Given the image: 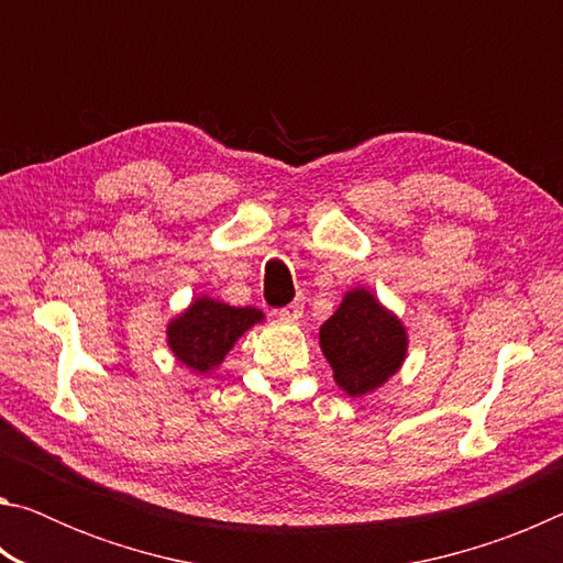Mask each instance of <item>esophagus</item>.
Masks as SVG:
<instances>
[{
    "mask_svg": "<svg viewBox=\"0 0 563 563\" xmlns=\"http://www.w3.org/2000/svg\"><path fill=\"white\" fill-rule=\"evenodd\" d=\"M278 318L285 322H298L302 318V302H290L288 308L278 310Z\"/></svg>",
    "mask_w": 563,
    "mask_h": 563,
    "instance_id": "esophagus-1",
    "label": "esophagus"
}]
</instances>
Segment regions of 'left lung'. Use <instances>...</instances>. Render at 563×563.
<instances>
[{
  "label": "left lung",
  "instance_id": "left-lung-1",
  "mask_svg": "<svg viewBox=\"0 0 563 563\" xmlns=\"http://www.w3.org/2000/svg\"><path fill=\"white\" fill-rule=\"evenodd\" d=\"M407 345L402 320L365 288L342 295L340 308L320 328V350L347 397L375 393L399 373Z\"/></svg>",
  "mask_w": 563,
  "mask_h": 563
}]
</instances>
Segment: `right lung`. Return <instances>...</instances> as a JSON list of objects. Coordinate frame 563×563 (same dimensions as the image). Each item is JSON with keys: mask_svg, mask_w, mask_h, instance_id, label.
I'll return each mask as SVG.
<instances>
[{"mask_svg": "<svg viewBox=\"0 0 563 563\" xmlns=\"http://www.w3.org/2000/svg\"><path fill=\"white\" fill-rule=\"evenodd\" d=\"M263 320V312L251 305L233 308L201 295L168 322L166 342L180 365L196 375H208L225 360L238 338Z\"/></svg>", "mask_w": 563, "mask_h": 563, "instance_id": "1", "label": "right lung"}]
</instances>
